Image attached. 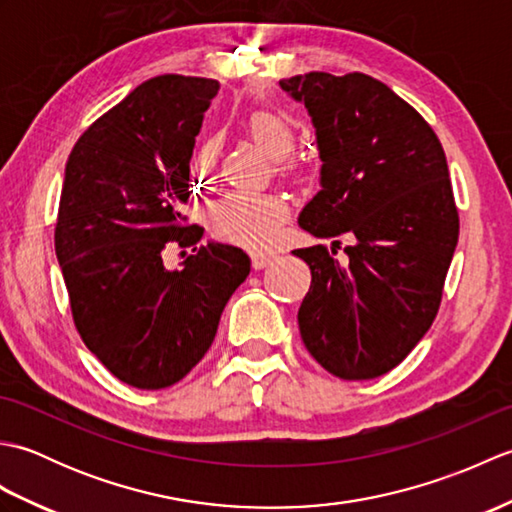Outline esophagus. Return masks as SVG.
<instances>
[{
    "label": "esophagus",
    "mask_w": 512,
    "mask_h": 512,
    "mask_svg": "<svg viewBox=\"0 0 512 512\" xmlns=\"http://www.w3.org/2000/svg\"><path fill=\"white\" fill-rule=\"evenodd\" d=\"M250 259H253V268L255 270H262L266 266H270L277 259L275 253H268V250H255V253H250Z\"/></svg>",
    "instance_id": "obj_1"
}]
</instances>
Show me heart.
I'll return each instance as SVG.
<instances>
[{
	"mask_svg": "<svg viewBox=\"0 0 512 512\" xmlns=\"http://www.w3.org/2000/svg\"><path fill=\"white\" fill-rule=\"evenodd\" d=\"M248 132L273 160H284L295 147V129L275 112H255L248 118ZM215 158V140H204L195 156V167L206 171ZM288 213L286 202L268 193H228L213 204L209 222L215 235L244 246H266L273 242Z\"/></svg>",
	"mask_w": 512,
	"mask_h": 512,
	"instance_id": "b5f03b06",
	"label": "heart"
}]
</instances>
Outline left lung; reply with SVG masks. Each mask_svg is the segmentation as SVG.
<instances>
[{
	"mask_svg": "<svg viewBox=\"0 0 512 512\" xmlns=\"http://www.w3.org/2000/svg\"><path fill=\"white\" fill-rule=\"evenodd\" d=\"M279 88L306 105L323 162L299 226L356 239L345 264L325 246L292 250L312 273L297 314L303 345L343 380L383 376L431 328L458 246L444 149L409 103L367 74H297Z\"/></svg>",
	"mask_w": 512,
	"mask_h": 512,
	"instance_id": "obj_1",
	"label": "left lung"
}]
</instances>
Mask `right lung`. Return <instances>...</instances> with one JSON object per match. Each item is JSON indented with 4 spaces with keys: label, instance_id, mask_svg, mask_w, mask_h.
Here are the masks:
<instances>
[{
    "label": "right lung",
    "instance_id": "obj_1",
    "mask_svg": "<svg viewBox=\"0 0 512 512\" xmlns=\"http://www.w3.org/2000/svg\"><path fill=\"white\" fill-rule=\"evenodd\" d=\"M220 83L162 74L103 114L65 165L54 250L83 343L123 383H178L209 350L250 273L242 248L202 239L182 215L189 162ZM169 243L195 256L169 271Z\"/></svg>",
    "mask_w": 512,
    "mask_h": 512
}]
</instances>
